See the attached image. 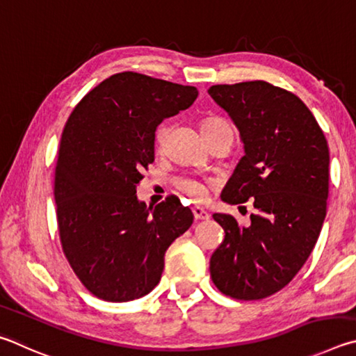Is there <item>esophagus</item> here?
I'll return each instance as SVG.
<instances>
[{
  "label": "esophagus",
  "mask_w": 356,
  "mask_h": 356,
  "mask_svg": "<svg viewBox=\"0 0 356 356\" xmlns=\"http://www.w3.org/2000/svg\"><path fill=\"white\" fill-rule=\"evenodd\" d=\"M192 214H194V219L195 220H208L209 219V214L200 207H195L192 208Z\"/></svg>",
  "instance_id": "obj_1"
}]
</instances>
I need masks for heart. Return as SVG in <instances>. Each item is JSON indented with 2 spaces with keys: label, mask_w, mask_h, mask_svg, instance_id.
I'll return each mask as SVG.
<instances>
[{
  "label": "heart",
  "mask_w": 356,
  "mask_h": 356,
  "mask_svg": "<svg viewBox=\"0 0 356 356\" xmlns=\"http://www.w3.org/2000/svg\"><path fill=\"white\" fill-rule=\"evenodd\" d=\"M225 124H228V123H225L223 120H217V118H213V120L203 122L202 129H213V128L225 127ZM178 188L195 202H202L203 198L207 197V186L198 183V181H194V179H179Z\"/></svg>",
  "instance_id": "1"
}]
</instances>
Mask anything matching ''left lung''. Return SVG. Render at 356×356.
Returning <instances> with one entry per match:
<instances>
[{"label":"left lung","instance_id":"8db88e82","mask_svg":"<svg viewBox=\"0 0 356 356\" xmlns=\"http://www.w3.org/2000/svg\"><path fill=\"white\" fill-rule=\"evenodd\" d=\"M241 133L245 154L222 191V200H250L242 227L214 214L225 239L209 261L222 294L259 300L289 284L307 263L327 214L330 153L319 123L300 98L266 81L209 87Z\"/></svg>","mask_w":356,"mask_h":356}]
</instances>
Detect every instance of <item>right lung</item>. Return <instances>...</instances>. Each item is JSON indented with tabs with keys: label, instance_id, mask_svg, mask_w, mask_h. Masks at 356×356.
<instances>
[{
	"label": "right lung",
	"instance_id": "1",
	"mask_svg": "<svg viewBox=\"0 0 356 356\" xmlns=\"http://www.w3.org/2000/svg\"><path fill=\"white\" fill-rule=\"evenodd\" d=\"M197 97L192 86L122 72L68 117L56 162V217L68 264L98 298L129 302L153 291L167 248L194 222L178 197L148 208L136 186L154 161L158 124Z\"/></svg>",
	"mask_w": 356,
	"mask_h": 356
}]
</instances>
